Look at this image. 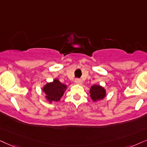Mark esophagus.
<instances>
[{"label":"esophagus","mask_w":147,"mask_h":147,"mask_svg":"<svg viewBox=\"0 0 147 147\" xmlns=\"http://www.w3.org/2000/svg\"><path fill=\"white\" fill-rule=\"evenodd\" d=\"M75 82L76 84H78V85H81L82 83H83L82 80L80 79H76L75 80Z\"/></svg>","instance_id":"34e87169"}]
</instances>
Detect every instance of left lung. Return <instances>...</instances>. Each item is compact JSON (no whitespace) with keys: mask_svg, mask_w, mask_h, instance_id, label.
Wrapping results in <instances>:
<instances>
[{"mask_svg":"<svg viewBox=\"0 0 147 147\" xmlns=\"http://www.w3.org/2000/svg\"><path fill=\"white\" fill-rule=\"evenodd\" d=\"M90 97L93 101H99L104 99L106 95V91L105 89L99 85H94L91 86L90 89Z\"/></svg>","mask_w":147,"mask_h":147,"instance_id":"1","label":"left lung"}]
</instances>
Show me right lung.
Listing matches in <instances>:
<instances>
[{
    "label": "right lung",
    "mask_w": 147,
    "mask_h": 147,
    "mask_svg": "<svg viewBox=\"0 0 147 147\" xmlns=\"http://www.w3.org/2000/svg\"><path fill=\"white\" fill-rule=\"evenodd\" d=\"M67 86L62 84L59 80L55 79L52 83H48L43 87L42 91L46 95L47 99L52 103V101H58L63 96L64 91L66 90Z\"/></svg>",
    "instance_id": "1"
}]
</instances>
